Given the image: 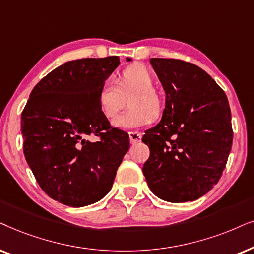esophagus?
I'll return each mask as SVG.
<instances>
[{"mask_svg": "<svg viewBox=\"0 0 254 254\" xmlns=\"http://www.w3.org/2000/svg\"><path fill=\"white\" fill-rule=\"evenodd\" d=\"M129 138L131 144H137L141 140V133L139 132H129Z\"/></svg>", "mask_w": 254, "mask_h": 254, "instance_id": "1", "label": "esophagus"}]
</instances>
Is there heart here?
Returning <instances> with one entry per match:
<instances>
[{
    "mask_svg": "<svg viewBox=\"0 0 254 254\" xmlns=\"http://www.w3.org/2000/svg\"><path fill=\"white\" fill-rule=\"evenodd\" d=\"M129 100L130 110L114 118L113 125L123 130H133L148 125L152 115L160 111V102L154 92V77L146 67L132 65L124 68L117 76V83L107 80L97 92V104L104 116L111 118L122 109L124 97Z\"/></svg>",
    "mask_w": 254,
    "mask_h": 254,
    "instance_id": "obj_1",
    "label": "heart"
}]
</instances>
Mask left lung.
Segmentation results:
<instances>
[{
    "mask_svg": "<svg viewBox=\"0 0 254 254\" xmlns=\"http://www.w3.org/2000/svg\"><path fill=\"white\" fill-rule=\"evenodd\" d=\"M150 63L166 93V103L160 123L141 139L150 148L143 173L161 200L195 201L217 184L231 151L228 99L194 64L165 58Z\"/></svg>",
    "mask_w": 254,
    "mask_h": 254,
    "instance_id": "obj_1",
    "label": "left lung"
}]
</instances>
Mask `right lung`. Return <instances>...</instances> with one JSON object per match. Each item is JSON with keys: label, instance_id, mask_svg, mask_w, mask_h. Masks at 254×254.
Returning a JSON list of instances; mask_svg holds the SVG:
<instances>
[{"label": "right lung", "instance_id": "add662e5", "mask_svg": "<svg viewBox=\"0 0 254 254\" xmlns=\"http://www.w3.org/2000/svg\"><path fill=\"white\" fill-rule=\"evenodd\" d=\"M118 65L116 56L65 63L36 84L22 111L26 162L60 203L77 208L103 198L129 150V134L111 127L97 104L101 84Z\"/></svg>", "mask_w": 254, "mask_h": 254}]
</instances>
